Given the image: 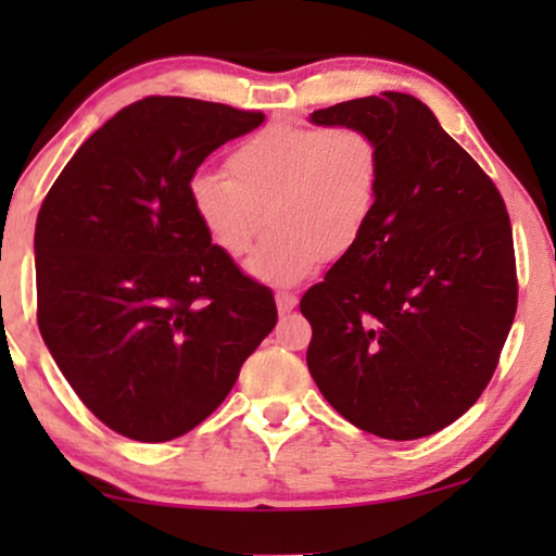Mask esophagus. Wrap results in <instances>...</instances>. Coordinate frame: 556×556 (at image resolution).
Here are the masks:
<instances>
[{
	"label": "esophagus",
	"instance_id": "esophagus-1",
	"mask_svg": "<svg viewBox=\"0 0 556 556\" xmlns=\"http://www.w3.org/2000/svg\"><path fill=\"white\" fill-rule=\"evenodd\" d=\"M295 303H299V299H295L293 293H286V291L276 293V306H278L280 314H288V311H293Z\"/></svg>",
	"mask_w": 556,
	"mask_h": 556
}]
</instances>
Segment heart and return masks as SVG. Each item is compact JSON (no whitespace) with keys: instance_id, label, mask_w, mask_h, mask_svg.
Masks as SVG:
<instances>
[{"instance_id":"heart-1","label":"heart","mask_w":556,"mask_h":556,"mask_svg":"<svg viewBox=\"0 0 556 556\" xmlns=\"http://www.w3.org/2000/svg\"><path fill=\"white\" fill-rule=\"evenodd\" d=\"M225 169L189 179L194 219L230 257L245 255L268 219L245 270L286 288L359 248L382 194L384 156L359 126L273 124L240 141Z\"/></svg>"}]
</instances>
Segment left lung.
Segmentation results:
<instances>
[{"label":"left lung","mask_w":556,"mask_h":556,"mask_svg":"<svg viewBox=\"0 0 556 556\" xmlns=\"http://www.w3.org/2000/svg\"><path fill=\"white\" fill-rule=\"evenodd\" d=\"M382 147V194L354 253L301 299L308 371L329 405L387 440L432 435L491 382L516 314L498 189L422 101L382 93L311 113Z\"/></svg>","instance_id":"1"}]
</instances>
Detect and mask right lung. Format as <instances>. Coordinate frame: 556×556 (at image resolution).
Here are the masks:
<instances>
[{"mask_svg": "<svg viewBox=\"0 0 556 556\" xmlns=\"http://www.w3.org/2000/svg\"><path fill=\"white\" fill-rule=\"evenodd\" d=\"M265 121L179 96L121 109L60 172L35 227L37 326L98 420L141 443L197 428L278 321L192 215L189 179Z\"/></svg>", "mask_w": 556, "mask_h": 556, "instance_id": "right-lung-1", "label": "right lung"}]
</instances>
